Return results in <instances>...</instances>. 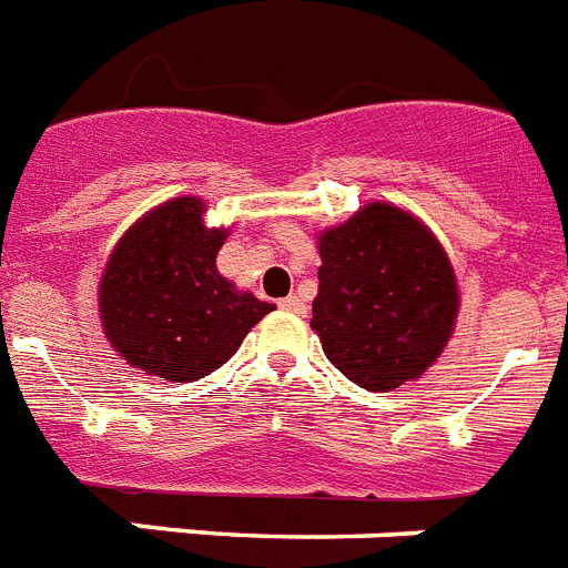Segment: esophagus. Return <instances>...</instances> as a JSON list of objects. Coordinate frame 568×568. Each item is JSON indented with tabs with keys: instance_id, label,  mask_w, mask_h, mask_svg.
<instances>
[{
	"instance_id": "1",
	"label": "esophagus",
	"mask_w": 568,
	"mask_h": 568,
	"mask_svg": "<svg viewBox=\"0 0 568 568\" xmlns=\"http://www.w3.org/2000/svg\"><path fill=\"white\" fill-rule=\"evenodd\" d=\"M278 305H281V311L298 313V316H302V313H305V311H307V305H305V298H298V296H287V298H281Z\"/></svg>"
}]
</instances>
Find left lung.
Wrapping results in <instances>:
<instances>
[{
  "mask_svg": "<svg viewBox=\"0 0 568 568\" xmlns=\"http://www.w3.org/2000/svg\"><path fill=\"white\" fill-rule=\"evenodd\" d=\"M311 328L348 381L389 393L425 375L455 334L460 293L434 231L405 207L369 202L320 234Z\"/></svg>",
  "mask_w": 568,
  "mask_h": 568,
  "instance_id": "left-lung-1",
  "label": "left lung"
}]
</instances>
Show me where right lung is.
Wrapping results in <instances>:
<instances>
[{"mask_svg": "<svg viewBox=\"0 0 568 568\" xmlns=\"http://www.w3.org/2000/svg\"><path fill=\"white\" fill-rule=\"evenodd\" d=\"M205 199L179 196L143 213L113 246L99 281V320L134 369L190 384L220 369L275 305L216 270L231 229H207Z\"/></svg>", "mask_w": 568, "mask_h": 568, "instance_id": "obj_1", "label": "right lung"}]
</instances>
